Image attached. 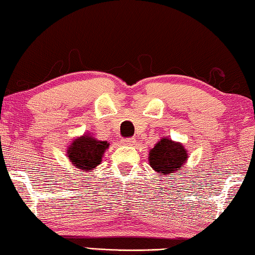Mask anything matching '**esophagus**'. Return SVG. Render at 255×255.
<instances>
[{
	"mask_svg": "<svg viewBox=\"0 0 255 255\" xmlns=\"http://www.w3.org/2000/svg\"><path fill=\"white\" fill-rule=\"evenodd\" d=\"M134 142H135V140L133 138H127V139L122 140V143H123V145H127V146H133Z\"/></svg>",
	"mask_w": 255,
	"mask_h": 255,
	"instance_id": "esophagus-1",
	"label": "esophagus"
}]
</instances>
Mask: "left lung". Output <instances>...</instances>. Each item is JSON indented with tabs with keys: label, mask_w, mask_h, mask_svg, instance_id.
I'll return each instance as SVG.
<instances>
[{
	"label": "left lung",
	"mask_w": 255,
	"mask_h": 255,
	"mask_svg": "<svg viewBox=\"0 0 255 255\" xmlns=\"http://www.w3.org/2000/svg\"><path fill=\"white\" fill-rule=\"evenodd\" d=\"M189 153L183 143L163 136L149 150L148 162L155 171L165 177L177 173L186 163Z\"/></svg>",
	"instance_id": "obj_1"
}]
</instances>
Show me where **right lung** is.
I'll list each match as a JSON object with an SVG mask.
<instances>
[{"mask_svg":"<svg viewBox=\"0 0 255 255\" xmlns=\"http://www.w3.org/2000/svg\"><path fill=\"white\" fill-rule=\"evenodd\" d=\"M109 148V142L94 138L93 133H84L72 140L66 148V156L80 171H93L101 163L103 154Z\"/></svg>","mask_w":255,"mask_h":255,"instance_id":"right-lung-1","label":"right lung"}]
</instances>
